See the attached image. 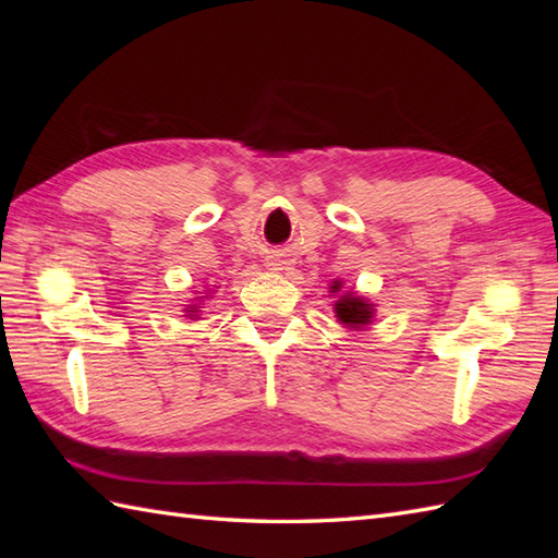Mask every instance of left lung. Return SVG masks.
Masks as SVG:
<instances>
[{
	"mask_svg": "<svg viewBox=\"0 0 558 558\" xmlns=\"http://www.w3.org/2000/svg\"><path fill=\"white\" fill-rule=\"evenodd\" d=\"M330 292H333V298L338 294L333 310L342 326L350 330H362L364 326H369L374 322L376 304L369 298H364V294L354 290L342 292V280L330 282Z\"/></svg>",
	"mask_w": 558,
	"mask_h": 558,
	"instance_id": "1",
	"label": "left lung"
}]
</instances>
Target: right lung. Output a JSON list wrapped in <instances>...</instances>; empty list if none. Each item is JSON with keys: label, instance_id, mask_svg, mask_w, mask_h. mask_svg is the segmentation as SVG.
Wrapping results in <instances>:
<instances>
[{"label": "right lung", "instance_id": "right-lung-1", "mask_svg": "<svg viewBox=\"0 0 558 558\" xmlns=\"http://www.w3.org/2000/svg\"><path fill=\"white\" fill-rule=\"evenodd\" d=\"M210 292H213V290H210ZM210 292H204L206 298H210ZM201 302H204V298H194V302L184 304V316L192 318V322H196V318H201V316H198V314H201Z\"/></svg>", "mask_w": 558, "mask_h": 558}]
</instances>
